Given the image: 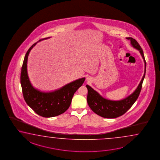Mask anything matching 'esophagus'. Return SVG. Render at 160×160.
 <instances>
[{"label": "esophagus", "mask_w": 160, "mask_h": 160, "mask_svg": "<svg viewBox=\"0 0 160 160\" xmlns=\"http://www.w3.org/2000/svg\"><path fill=\"white\" fill-rule=\"evenodd\" d=\"M91 78H89V77H88V78H87V80L88 82H90V81H91Z\"/></svg>", "instance_id": "esophagus-1"}]
</instances>
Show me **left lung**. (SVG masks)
Listing matches in <instances>:
<instances>
[{"instance_id":"left-lung-1","label":"left lung","mask_w":160,"mask_h":160,"mask_svg":"<svg viewBox=\"0 0 160 160\" xmlns=\"http://www.w3.org/2000/svg\"><path fill=\"white\" fill-rule=\"evenodd\" d=\"M131 40V45L134 48L139 51L145 63V71L143 77L139 85L133 93L121 100L113 101L102 98L98 92L88 85H86L88 89L87 102L89 107L95 113L102 118H114L125 113L133 105L140 93L143 79L146 72V61L145 59L143 51L136 40L132 38H127Z\"/></svg>"}]
</instances>
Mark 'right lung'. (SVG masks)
Masks as SVG:
<instances>
[{"label": "right lung", "instance_id": "1", "mask_svg": "<svg viewBox=\"0 0 160 160\" xmlns=\"http://www.w3.org/2000/svg\"><path fill=\"white\" fill-rule=\"evenodd\" d=\"M48 38H44L39 42ZM38 42L29 48L25 55L21 70L20 83L23 97L29 107L42 117L52 118L62 114L68 109L74 93L82 85L85 78L78 79L53 92H42L34 88L29 81L27 64L29 52Z\"/></svg>", "mask_w": 160, "mask_h": 160}]
</instances>
